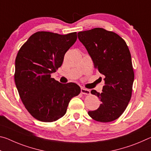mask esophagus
<instances>
[{
    "mask_svg": "<svg viewBox=\"0 0 151 151\" xmlns=\"http://www.w3.org/2000/svg\"><path fill=\"white\" fill-rule=\"evenodd\" d=\"M81 93L83 94H91V91L88 90V89L85 88H81Z\"/></svg>",
    "mask_w": 151,
    "mask_h": 151,
    "instance_id": "1",
    "label": "esophagus"
}]
</instances>
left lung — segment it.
I'll use <instances>...</instances> for the list:
<instances>
[{
    "label": "left lung",
    "instance_id": "8db88e82",
    "mask_svg": "<svg viewBox=\"0 0 151 151\" xmlns=\"http://www.w3.org/2000/svg\"><path fill=\"white\" fill-rule=\"evenodd\" d=\"M94 68L104 76L103 93L92 90L101 104L95 111H88L96 121H113L123 113L131 98L134 72L131 55L127 43L116 33L102 28L78 32Z\"/></svg>",
    "mask_w": 151,
    "mask_h": 151
}]
</instances>
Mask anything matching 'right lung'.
Masks as SVG:
<instances>
[{
  "mask_svg": "<svg viewBox=\"0 0 151 151\" xmlns=\"http://www.w3.org/2000/svg\"><path fill=\"white\" fill-rule=\"evenodd\" d=\"M76 39V32L65 35L37 32L18 52L15 84L25 108L39 121H57L65 114L71 99L80 93L76 83H60L50 75L62 65L65 53Z\"/></svg>",
  "mask_w": 151,
  "mask_h": 151,
  "instance_id": "obj_1",
  "label": "right lung"
}]
</instances>
